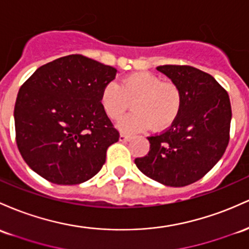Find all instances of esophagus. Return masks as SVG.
<instances>
[{"instance_id": "obj_1", "label": "esophagus", "mask_w": 249, "mask_h": 249, "mask_svg": "<svg viewBox=\"0 0 249 249\" xmlns=\"http://www.w3.org/2000/svg\"><path fill=\"white\" fill-rule=\"evenodd\" d=\"M131 136L130 135H125V133H122V135H120V137H119V141L120 142H123V143H125V142H129V141H131Z\"/></svg>"}]
</instances>
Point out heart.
Returning a JSON list of instances; mask_svg holds the SVG:
<instances>
[{"mask_svg":"<svg viewBox=\"0 0 249 249\" xmlns=\"http://www.w3.org/2000/svg\"><path fill=\"white\" fill-rule=\"evenodd\" d=\"M132 100V112L123 117L118 127L125 132L145 130L154 125L162 130L175 122L181 112L183 93L173 81H163L151 72H137L125 76L119 86L108 83L100 92V105L111 119L124 113Z\"/></svg>","mask_w":249,"mask_h":249,"instance_id":"obj_1","label":"heart"}]
</instances>
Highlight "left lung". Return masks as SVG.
I'll use <instances>...</instances> for the list:
<instances>
[{
    "label": "left lung",
    "instance_id": "obj_1",
    "mask_svg": "<svg viewBox=\"0 0 249 249\" xmlns=\"http://www.w3.org/2000/svg\"><path fill=\"white\" fill-rule=\"evenodd\" d=\"M156 70L181 87L182 108L168 130L147 137L149 154L136 158L135 163L154 181L184 187L201 179L225 154L231 100L222 86L198 68L164 65Z\"/></svg>",
    "mask_w": 249,
    "mask_h": 249
}]
</instances>
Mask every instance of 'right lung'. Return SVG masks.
Returning <instances> with one entry per match:
<instances>
[{
    "instance_id": "obj_1",
    "label": "right lung",
    "mask_w": 249,
    "mask_h": 249,
    "mask_svg": "<svg viewBox=\"0 0 249 249\" xmlns=\"http://www.w3.org/2000/svg\"><path fill=\"white\" fill-rule=\"evenodd\" d=\"M116 68L80 54L37 68L21 86L14 108L16 144L33 171L55 184L89 181L119 139L100 105Z\"/></svg>"
}]
</instances>
